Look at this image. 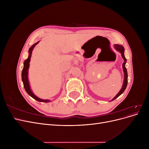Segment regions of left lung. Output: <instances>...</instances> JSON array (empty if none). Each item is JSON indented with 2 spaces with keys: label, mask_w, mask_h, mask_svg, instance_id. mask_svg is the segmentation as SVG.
Here are the masks:
<instances>
[{
  "label": "left lung",
  "mask_w": 149,
  "mask_h": 149,
  "mask_svg": "<svg viewBox=\"0 0 149 149\" xmlns=\"http://www.w3.org/2000/svg\"><path fill=\"white\" fill-rule=\"evenodd\" d=\"M114 48L117 51L121 53V56H122V57H123V58L124 59V61L123 64V68L124 74V83L123 85V87H122L121 89L120 90V91L118 94H117V95L113 99H112L111 101L116 100L117 97H118L120 95V94H122L124 93L126 87H127V81H128L127 71V69H126V68H125V63H126V61H127V60H126V58L124 56V48L123 46H121V45H118V44L114 45Z\"/></svg>",
  "instance_id": "obj_1"
}]
</instances>
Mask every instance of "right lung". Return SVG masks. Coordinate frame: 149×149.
I'll return each instance as SVG.
<instances>
[{"mask_svg":"<svg viewBox=\"0 0 149 149\" xmlns=\"http://www.w3.org/2000/svg\"><path fill=\"white\" fill-rule=\"evenodd\" d=\"M38 43H39V42L35 43L34 45H33L31 46L29 49V57H28L27 59L25 60V61L24 63V68H23V70H22V81H23L24 86V88L25 89L26 92L31 97H33V99H35V100H37L39 102H48L50 101L47 100H42V99H40V98L38 97L37 96H36L35 95V94L33 93V92L31 91V90L30 89L29 82V79H28V71H29V65H30L29 63L30 61V58H31V53H32V50H33V48L36 45H37Z\"/></svg>","mask_w":149,"mask_h":149,"instance_id":"1","label":"right lung"}]
</instances>
